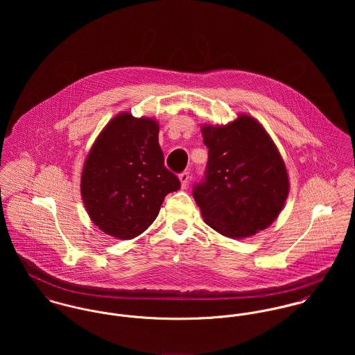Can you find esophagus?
Returning a JSON list of instances; mask_svg holds the SVG:
<instances>
[{
	"label": "esophagus",
	"instance_id": "esophagus-1",
	"mask_svg": "<svg viewBox=\"0 0 355 355\" xmlns=\"http://www.w3.org/2000/svg\"><path fill=\"white\" fill-rule=\"evenodd\" d=\"M179 179H180V183H182V187L186 189L190 183V172L189 171H184L179 175Z\"/></svg>",
	"mask_w": 355,
	"mask_h": 355
}]
</instances>
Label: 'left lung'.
I'll return each mask as SVG.
<instances>
[{"instance_id":"left-lung-1","label":"left lung","mask_w":355,"mask_h":355,"mask_svg":"<svg viewBox=\"0 0 355 355\" xmlns=\"http://www.w3.org/2000/svg\"><path fill=\"white\" fill-rule=\"evenodd\" d=\"M207 164L193 197L205 223L228 238L269 227L288 196V176L275 144L250 116L203 127Z\"/></svg>"}]
</instances>
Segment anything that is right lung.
Masks as SVG:
<instances>
[{
    "label": "right lung",
    "instance_id": "1",
    "mask_svg": "<svg viewBox=\"0 0 355 355\" xmlns=\"http://www.w3.org/2000/svg\"><path fill=\"white\" fill-rule=\"evenodd\" d=\"M179 189V178L164 165L158 124L130 113L105 127L85 162L80 184L94 224L117 239L142 234L166 194Z\"/></svg>",
    "mask_w": 355,
    "mask_h": 355
}]
</instances>
